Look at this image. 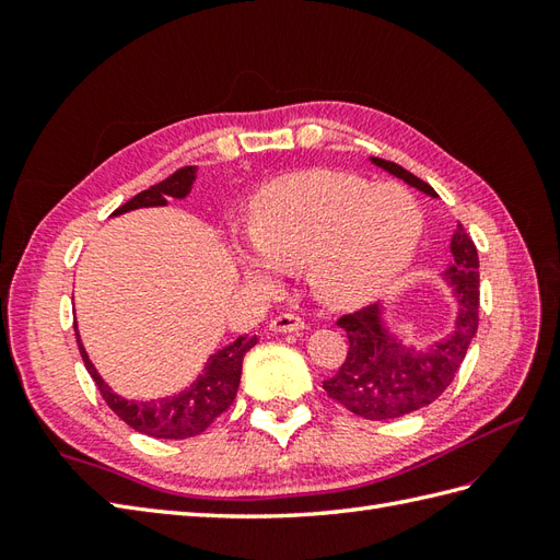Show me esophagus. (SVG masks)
I'll use <instances>...</instances> for the list:
<instances>
[{
	"label": "esophagus",
	"mask_w": 560,
	"mask_h": 560,
	"mask_svg": "<svg viewBox=\"0 0 560 560\" xmlns=\"http://www.w3.org/2000/svg\"><path fill=\"white\" fill-rule=\"evenodd\" d=\"M269 329L271 331H301V329H305V323H303V317H299L295 313H281V315H277L269 323Z\"/></svg>",
	"instance_id": "34e87169"
}]
</instances>
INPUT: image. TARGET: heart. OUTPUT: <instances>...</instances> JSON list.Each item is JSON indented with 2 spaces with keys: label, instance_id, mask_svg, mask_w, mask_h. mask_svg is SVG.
Here are the masks:
<instances>
[{
  "label": "heart",
  "instance_id": "b5f03b06",
  "mask_svg": "<svg viewBox=\"0 0 560 560\" xmlns=\"http://www.w3.org/2000/svg\"><path fill=\"white\" fill-rule=\"evenodd\" d=\"M247 233L259 255H243L249 277L265 283L273 267L311 265L313 287L327 303L355 307L383 293L411 259L421 211L399 187L311 171L269 185L255 199Z\"/></svg>",
  "mask_w": 560,
  "mask_h": 560
}]
</instances>
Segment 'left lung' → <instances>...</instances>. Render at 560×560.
<instances>
[{"mask_svg":"<svg viewBox=\"0 0 560 560\" xmlns=\"http://www.w3.org/2000/svg\"><path fill=\"white\" fill-rule=\"evenodd\" d=\"M375 165L401 177L404 183L438 197L435 189L401 165L373 159ZM452 265L445 279L455 291V331L428 351H416L392 339L380 317V305H368L337 319L347 331L349 351L337 375L323 387L331 399L368 421H389L419 411L435 401L455 380L479 327V255L467 231L457 225L452 235Z\"/></svg>","mask_w":560,"mask_h":560,"instance_id":"obj_1","label":"left lung"}]
</instances>
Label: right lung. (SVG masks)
Listing matches in <instances>:
<instances>
[{
  "instance_id": "obj_1",
  "label": "right lung",
  "mask_w": 560,
  "mask_h": 560,
  "mask_svg": "<svg viewBox=\"0 0 560 560\" xmlns=\"http://www.w3.org/2000/svg\"><path fill=\"white\" fill-rule=\"evenodd\" d=\"M197 177V165H185V168L175 171L165 180L151 185L144 192H139L122 205L120 209L113 211V217L141 207H165L168 197L183 199L192 189V183ZM77 343L81 351L83 365H86L93 383L98 385L105 404L120 416V419L132 425L135 431L151 435V438H165V440H183L205 433L207 428L219 419V416L231 407L235 399L237 385H241V371H243V355L255 347L257 337H237L229 347L219 349L213 355H209V363L205 373L197 377V383L180 392L175 397H165L159 401H129L120 395L110 392V387L103 383L96 368L89 361V353L83 349L77 331Z\"/></svg>"
}]
</instances>
